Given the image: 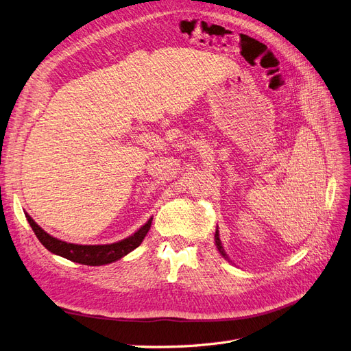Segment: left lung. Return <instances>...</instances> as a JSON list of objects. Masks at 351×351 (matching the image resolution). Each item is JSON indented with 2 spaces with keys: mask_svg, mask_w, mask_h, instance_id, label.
Listing matches in <instances>:
<instances>
[{
  "mask_svg": "<svg viewBox=\"0 0 351 351\" xmlns=\"http://www.w3.org/2000/svg\"><path fill=\"white\" fill-rule=\"evenodd\" d=\"M215 243H217V247H218L219 253H221L224 258H227V254H226L224 249H222V246H221V240H219V232H218V230H217V232H215Z\"/></svg>",
  "mask_w": 351,
  "mask_h": 351,
  "instance_id": "obj_1",
  "label": "left lung"
}]
</instances>
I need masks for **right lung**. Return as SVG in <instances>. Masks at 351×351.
<instances>
[{"label":"right lung","mask_w":351,"mask_h":351,"mask_svg":"<svg viewBox=\"0 0 351 351\" xmlns=\"http://www.w3.org/2000/svg\"><path fill=\"white\" fill-rule=\"evenodd\" d=\"M27 222L34 230L38 240L44 244V246L51 252L56 253L58 256L66 258L71 262H77L82 265H89V267H99V265H107L114 261H119L127 253H130L136 247L141 246V243L146 237L147 231L151 230L152 218L146 222V224L137 230L133 236L127 237L119 243L112 244H97V246H88V244H73L58 240L56 237L49 236L47 231L42 230L36 222L26 214Z\"/></svg>","instance_id":"add662e5"}]
</instances>
